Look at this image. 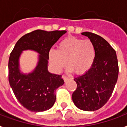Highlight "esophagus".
Returning <instances> with one entry per match:
<instances>
[{"label":"esophagus","instance_id":"esophagus-1","mask_svg":"<svg viewBox=\"0 0 127 127\" xmlns=\"http://www.w3.org/2000/svg\"><path fill=\"white\" fill-rule=\"evenodd\" d=\"M63 78L64 80V81H67V80H68V79H70V78H69L68 76H65V75H63Z\"/></svg>","mask_w":127,"mask_h":127}]
</instances>
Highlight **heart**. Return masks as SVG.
<instances>
[{
    "instance_id": "obj_1",
    "label": "heart",
    "mask_w": 127,
    "mask_h": 127,
    "mask_svg": "<svg viewBox=\"0 0 127 127\" xmlns=\"http://www.w3.org/2000/svg\"><path fill=\"white\" fill-rule=\"evenodd\" d=\"M96 57L95 46L89 39L76 37L64 38L59 43L57 49H51L48 59L56 72H60L64 67L67 61L70 72L75 70L83 74L89 70Z\"/></svg>"
}]
</instances>
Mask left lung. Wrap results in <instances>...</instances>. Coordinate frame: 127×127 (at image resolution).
I'll return each mask as SVG.
<instances>
[{"mask_svg":"<svg viewBox=\"0 0 127 127\" xmlns=\"http://www.w3.org/2000/svg\"><path fill=\"white\" fill-rule=\"evenodd\" d=\"M95 46L96 57L89 70L74 79L77 88L72 93L75 106L85 111L100 109L113 93L119 75L116 52L109 42L96 34L85 32Z\"/></svg>","mask_w":127,"mask_h":127,"instance_id":"1","label":"left lung"}]
</instances>
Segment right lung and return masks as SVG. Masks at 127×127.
<instances>
[{"mask_svg": "<svg viewBox=\"0 0 127 127\" xmlns=\"http://www.w3.org/2000/svg\"><path fill=\"white\" fill-rule=\"evenodd\" d=\"M66 32V31H45L36 30L17 41L8 61V81L19 102L32 112L50 109L56 100L55 91L64 84L61 75L48 71V53L53 44ZM39 54L37 65L28 73L20 69V59L23 51Z\"/></svg>", "mask_w": 127, "mask_h": 127, "instance_id": "right-lung-1", "label": "right lung"}]
</instances>
